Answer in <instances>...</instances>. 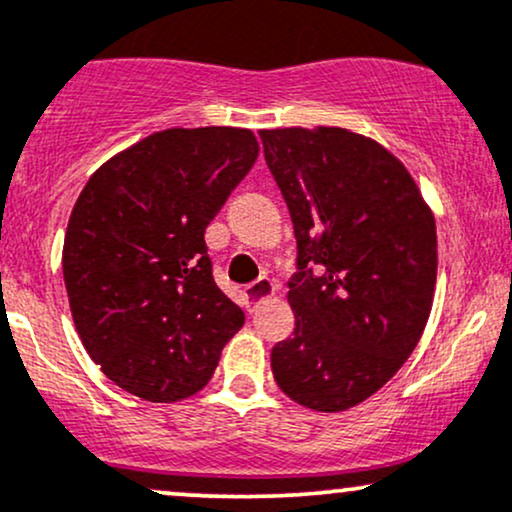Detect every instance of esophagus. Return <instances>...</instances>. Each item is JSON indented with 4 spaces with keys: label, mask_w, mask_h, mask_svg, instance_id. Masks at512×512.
I'll list each match as a JSON object with an SVG mask.
<instances>
[{
    "label": "esophagus",
    "mask_w": 512,
    "mask_h": 512,
    "mask_svg": "<svg viewBox=\"0 0 512 512\" xmlns=\"http://www.w3.org/2000/svg\"><path fill=\"white\" fill-rule=\"evenodd\" d=\"M274 291H276V284L272 279H257V281H252V284L245 286V296H248L252 303L274 296Z\"/></svg>",
    "instance_id": "34e87169"
}]
</instances>
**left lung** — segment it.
Masks as SVG:
<instances>
[{"label": "left lung", "mask_w": 512, "mask_h": 512, "mask_svg": "<svg viewBox=\"0 0 512 512\" xmlns=\"http://www.w3.org/2000/svg\"><path fill=\"white\" fill-rule=\"evenodd\" d=\"M289 207L293 334L272 349L281 392L344 411L378 392L419 344L436 289V221L407 168L342 127L262 129Z\"/></svg>", "instance_id": "obj_1"}]
</instances>
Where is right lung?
Wrapping results in <instances>:
<instances>
[{
  "label": "right lung",
  "instance_id": "obj_1",
  "mask_svg": "<svg viewBox=\"0 0 512 512\" xmlns=\"http://www.w3.org/2000/svg\"><path fill=\"white\" fill-rule=\"evenodd\" d=\"M257 151L250 129H163L103 163L76 199L62 252L69 308L88 356L129 395H195L243 327L204 231Z\"/></svg>",
  "mask_w": 512,
  "mask_h": 512
}]
</instances>
